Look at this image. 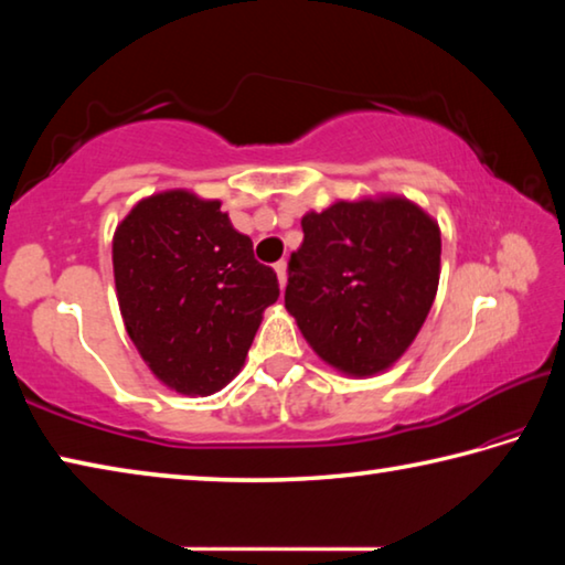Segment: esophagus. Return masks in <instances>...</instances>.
Instances as JSON below:
<instances>
[{
	"label": "esophagus",
	"mask_w": 565,
	"mask_h": 565,
	"mask_svg": "<svg viewBox=\"0 0 565 565\" xmlns=\"http://www.w3.org/2000/svg\"><path fill=\"white\" fill-rule=\"evenodd\" d=\"M274 269H276V276H279V284H281V289H284V286H286V262L274 264Z\"/></svg>",
	"instance_id": "1"
}]
</instances>
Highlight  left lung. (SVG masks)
Instances as JSON below:
<instances>
[{
    "label": "left lung",
    "instance_id": "obj_1",
    "mask_svg": "<svg viewBox=\"0 0 565 565\" xmlns=\"http://www.w3.org/2000/svg\"><path fill=\"white\" fill-rule=\"evenodd\" d=\"M284 303L319 356L351 376L386 371L431 311L441 232L401 196L337 202L301 218Z\"/></svg>",
    "mask_w": 565,
    "mask_h": 565
}]
</instances>
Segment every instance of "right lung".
Masks as SVG:
<instances>
[{
  "mask_svg": "<svg viewBox=\"0 0 565 565\" xmlns=\"http://www.w3.org/2000/svg\"><path fill=\"white\" fill-rule=\"evenodd\" d=\"M111 262L129 339L151 374L186 396L214 394L242 371L279 299L274 269L254 259L222 202L184 189L141 199L114 232Z\"/></svg>",
  "mask_w": 565,
  "mask_h": 565,
  "instance_id": "right-lung-1",
  "label": "right lung"
}]
</instances>
